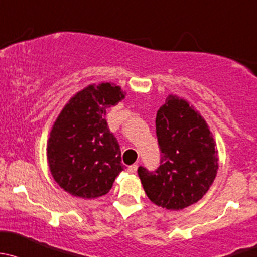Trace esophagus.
Segmentation results:
<instances>
[{
    "mask_svg": "<svg viewBox=\"0 0 257 257\" xmlns=\"http://www.w3.org/2000/svg\"><path fill=\"white\" fill-rule=\"evenodd\" d=\"M137 167H139V166H137V165H132V166H130V167L127 168V172H128V173H136Z\"/></svg>",
    "mask_w": 257,
    "mask_h": 257,
    "instance_id": "obj_1",
    "label": "esophagus"
}]
</instances>
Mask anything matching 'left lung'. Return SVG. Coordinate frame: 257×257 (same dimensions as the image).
Listing matches in <instances>:
<instances>
[{
	"label": "left lung",
	"instance_id": "obj_1",
	"mask_svg": "<svg viewBox=\"0 0 257 257\" xmlns=\"http://www.w3.org/2000/svg\"><path fill=\"white\" fill-rule=\"evenodd\" d=\"M161 153L153 172L137 169L147 197L158 207L182 210L204 197L218 173V148L203 116L186 99L168 95L156 116Z\"/></svg>",
	"mask_w": 257,
	"mask_h": 257
}]
</instances>
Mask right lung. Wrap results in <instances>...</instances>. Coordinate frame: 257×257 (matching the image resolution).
I'll return each mask as SVG.
<instances>
[{
  "instance_id": "right-lung-1",
  "label": "right lung",
  "mask_w": 257,
  "mask_h": 257,
  "mask_svg": "<svg viewBox=\"0 0 257 257\" xmlns=\"http://www.w3.org/2000/svg\"><path fill=\"white\" fill-rule=\"evenodd\" d=\"M125 99L113 83L91 84L70 97L53 123L47 160L58 186L74 197L95 199L109 193L123 169L106 109Z\"/></svg>"
}]
</instances>
